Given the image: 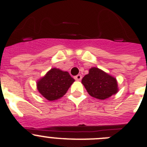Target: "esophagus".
I'll return each mask as SVG.
<instances>
[{
	"mask_svg": "<svg viewBox=\"0 0 147 147\" xmlns=\"http://www.w3.org/2000/svg\"><path fill=\"white\" fill-rule=\"evenodd\" d=\"M82 77L81 74H78V75H76V76H75L74 79L76 80V81H80V80H82Z\"/></svg>",
	"mask_w": 147,
	"mask_h": 147,
	"instance_id": "1",
	"label": "esophagus"
}]
</instances>
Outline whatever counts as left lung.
<instances>
[{
	"label": "left lung",
	"mask_w": 147,
	"mask_h": 147,
	"mask_svg": "<svg viewBox=\"0 0 147 147\" xmlns=\"http://www.w3.org/2000/svg\"><path fill=\"white\" fill-rule=\"evenodd\" d=\"M82 83L90 96L100 100L106 99L119 91L116 79L96 67L90 68Z\"/></svg>",
	"instance_id": "8db88e82"
}]
</instances>
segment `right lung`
<instances>
[{
  "label": "right lung",
  "instance_id": "add662e5",
  "mask_svg": "<svg viewBox=\"0 0 147 147\" xmlns=\"http://www.w3.org/2000/svg\"><path fill=\"white\" fill-rule=\"evenodd\" d=\"M74 81L68 72L53 67L37 82V88L44 98L51 102L62 98Z\"/></svg>",
  "mask_w": 147,
  "mask_h": 147
}]
</instances>
